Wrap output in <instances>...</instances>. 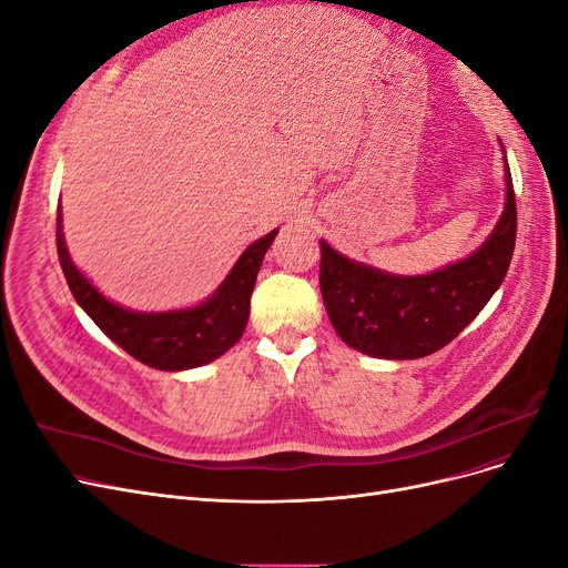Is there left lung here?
<instances>
[{
	"label": "left lung",
	"instance_id": "8db88e82",
	"mask_svg": "<svg viewBox=\"0 0 568 568\" xmlns=\"http://www.w3.org/2000/svg\"><path fill=\"white\" fill-rule=\"evenodd\" d=\"M505 161V209L471 255L428 274H393L351 261L320 239V288L326 315L346 346L382 359L440 351L500 288L517 242V201Z\"/></svg>",
	"mask_w": 568,
	"mask_h": 568
}]
</instances>
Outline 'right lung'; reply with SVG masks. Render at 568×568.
Here are the masks:
<instances>
[{"instance_id": "1", "label": "right lung", "mask_w": 568, "mask_h": 568, "mask_svg": "<svg viewBox=\"0 0 568 568\" xmlns=\"http://www.w3.org/2000/svg\"><path fill=\"white\" fill-rule=\"evenodd\" d=\"M274 236H277V230L261 236L239 255L227 277L205 301L192 307H180V311L142 313L113 303L84 277L65 246L61 205L57 211L59 261L78 305L125 353L163 372L209 365L242 338L251 313L257 270H261Z\"/></svg>"}]
</instances>
